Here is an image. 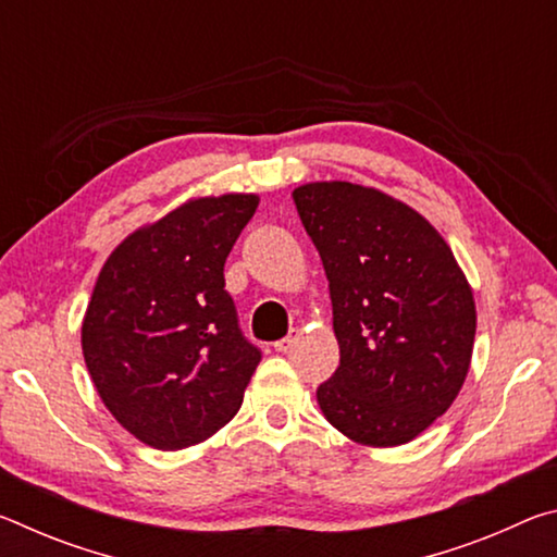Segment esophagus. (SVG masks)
Instances as JSON below:
<instances>
[{"instance_id": "obj_1", "label": "esophagus", "mask_w": 557, "mask_h": 557, "mask_svg": "<svg viewBox=\"0 0 557 557\" xmlns=\"http://www.w3.org/2000/svg\"><path fill=\"white\" fill-rule=\"evenodd\" d=\"M297 338H299V329H289V334L285 336V338H280V342H275V351H289L292 346L297 344Z\"/></svg>"}]
</instances>
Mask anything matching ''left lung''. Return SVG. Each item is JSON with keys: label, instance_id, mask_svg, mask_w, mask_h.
<instances>
[{"label": "left lung", "instance_id": "obj_1", "mask_svg": "<svg viewBox=\"0 0 557 557\" xmlns=\"http://www.w3.org/2000/svg\"><path fill=\"white\" fill-rule=\"evenodd\" d=\"M292 199L324 262L342 354L319 408L358 445H405L467 379L476 309L465 272L418 211L379 188L314 182Z\"/></svg>", "mask_w": 557, "mask_h": 557}]
</instances>
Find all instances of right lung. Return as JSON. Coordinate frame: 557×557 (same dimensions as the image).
Masks as SVG:
<instances>
[{"mask_svg":"<svg viewBox=\"0 0 557 557\" xmlns=\"http://www.w3.org/2000/svg\"><path fill=\"white\" fill-rule=\"evenodd\" d=\"M258 203L186 201L127 235L100 270L83 356L106 408L149 447L199 445L240 408L262 354L240 332L223 265Z\"/></svg>","mask_w":557,"mask_h":557,"instance_id":"1","label":"right lung"}]
</instances>
